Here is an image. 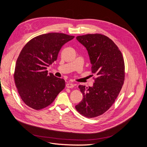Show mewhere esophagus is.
Listing matches in <instances>:
<instances>
[{
	"label": "esophagus",
	"mask_w": 147,
	"mask_h": 147,
	"mask_svg": "<svg viewBox=\"0 0 147 147\" xmlns=\"http://www.w3.org/2000/svg\"><path fill=\"white\" fill-rule=\"evenodd\" d=\"M66 87L68 88H72L73 87H74V84L71 83H67L66 84Z\"/></svg>",
	"instance_id": "1"
}]
</instances>
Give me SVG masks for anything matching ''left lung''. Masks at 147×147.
I'll list each match as a JSON object with an SVG mask.
<instances>
[{
    "instance_id": "left-lung-1",
    "label": "left lung",
    "mask_w": 147,
    "mask_h": 147,
    "mask_svg": "<svg viewBox=\"0 0 147 147\" xmlns=\"http://www.w3.org/2000/svg\"><path fill=\"white\" fill-rule=\"evenodd\" d=\"M77 40L86 48L91 71L96 74L92 86L79 85L82 100L75 109L83 116L94 118L108 110L117 99L124 81V62L121 52L105 35H80Z\"/></svg>"
}]
</instances>
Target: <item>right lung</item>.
Listing matches in <instances>:
<instances>
[{
  "label": "right lung",
  "mask_w": 147,
  "mask_h": 147,
  "mask_svg": "<svg viewBox=\"0 0 147 147\" xmlns=\"http://www.w3.org/2000/svg\"><path fill=\"white\" fill-rule=\"evenodd\" d=\"M74 38L63 33L45 34L30 40L22 49L14 79L21 99L29 107H47L65 88L64 80L48 73L47 69L57 60L61 47Z\"/></svg>",
  "instance_id": "obj_1"
}]
</instances>
